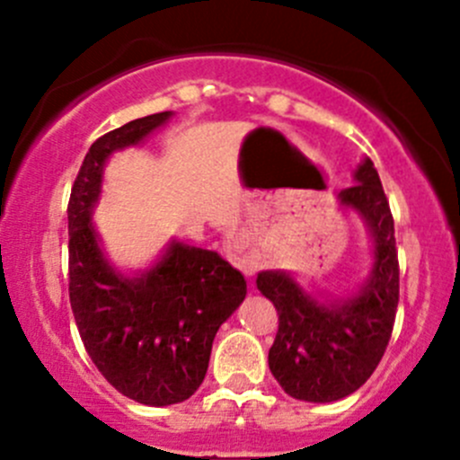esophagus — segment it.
I'll return each mask as SVG.
<instances>
[{
  "instance_id": "esophagus-1",
  "label": "esophagus",
  "mask_w": 460,
  "mask_h": 460,
  "mask_svg": "<svg viewBox=\"0 0 460 460\" xmlns=\"http://www.w3.org/2000/svg\"><path fill=\"white\" fill-rule=\"evenodd\" d=\"M244 271H247V273H252V269H244Z\"/></svg>"
}]
</instances>
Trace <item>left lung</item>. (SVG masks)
<instances>
[{
  "label": "left lung",
  "mask_w": 460,
  "mask_h": 460,
  "mask_svg": "<svg viewBox=\"0 0 460 460\" xmlns=\"http://www.w3.org/2000/svg\"><path fill=\"white\" fill-rule=\"evenodd\" d=\"M341 202L367 220L374 271L358 296L320 305L287 273H258V289L278 312L269 369L289 396L332 402L360 387L383 358L398 307V252L394 217L372 160L356 171Z\"/></svg>",
  "instance_id": "obj_1"
}]
</instances>
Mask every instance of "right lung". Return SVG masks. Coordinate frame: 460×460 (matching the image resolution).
<instances>
[{"instance_id": "right-lung-1", "label": "right lung", "mask_w": 460, "mask_h": 460, "mask_svg": "<svg viewBox=\"0 0 460 460\" xmlns=\"http://www.w3.org/2000/svg\"><path fill=\"white\" fill-rule=\"evenodd\" d=\"M169 111L133 119L88 148L68 200V298L86 354L124 396L164 407L200 387L213 338L247 294V282L217 252L171 244L142 278H124L102 258L91 207L102 166L169 119Z\"/></svg>"}]
</instances>
